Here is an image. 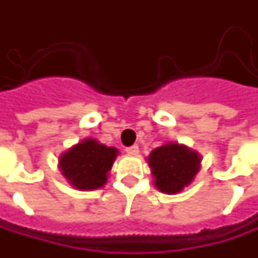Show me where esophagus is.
I'll return each instance as SVG.
<instances>
[{
    "mask_svg": "<svg viewBox=\"0 0 258 258\" xmlns=\"http://www.w3.org/2000/svg\"><path fill=\"white\" fill-rule=\"evenodd\" d=\"M126 154L138 155V154H139V146H138V145H132V146H127V148H126Z\"/></svg>",
    "mask_w": 258,
    "mask_h": 258,
    "instance_id": "esophagus-1",
    "label": "esophagus"
}]
</instances>
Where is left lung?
Returning a JSON list of instances; mask_svg holds the SVG:
<instances>
[{
    "label": "left lung",
    "mask_w": 258,
    "mask_h": 258,
    "mask_svg": "<svg viewBox=\"0 0 258 258\" xmlns=\"http://www.w3.org/2000/svg\"><path fill=\"white\" fill-rule=\"evenodd\" d=\"M156 188L165 194L181 192L192 182L200 171L201 156L178 144H165L154 149L148 158Z\"/></svg>",
    "instance_id": "1"
}]
</instances>
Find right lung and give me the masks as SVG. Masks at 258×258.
<instances>
[{"mask_svg": "<svg viewBox=\"0 0 258 258\" xmlns=\"http://www.w3.org/2000/svg\"><path fill=\"white\" fill-rule=\"evenodd\" d=\"M116 156V148L104 146L94 139H85L60 156L58 168L70 185L90 191L106 183Z\"/></svg>", "mask_w": 258, "mask_h": 258, "instance_id": "add662e5", "label": "right lung"}]
</instances>
